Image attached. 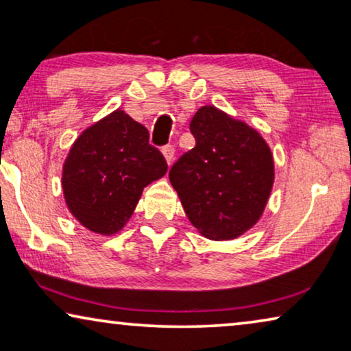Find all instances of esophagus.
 Listing matches in <instances>:
<instances>
[{"mask_svg": "<svg viewBox=\"0 0 351 351\" xmlns=\"http://www.w3.org/2000/svg\"><path fill=\"white\" fill-rule=\"evenodd\" d=\"M162 156H165V160H166V162L167 165H172V160H174V153H176V150H174V145H166V147H162Z\"/></svg>", "mask_w": 351, "mask_h": 351, "instance_id": "34e87169", "label": "esophagus"}]
</instances>
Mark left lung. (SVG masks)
I'll use <instances>...</instances> for the list:
<instances>
[{
    "mask_svg": "<svg viewBox=\"0 0 351 351\" xmlns=\"http://www.w3.org/2000/svg\"><path fill=\"white\" fill-rule=\"evenodd\" d=\"M196 145L169 171L191 225L213 241L237 239L261 220L275 182L273 153L258 131L214 105L190 123Z\"/></svg>",
    "mask_w": 351,
    "mask_h": 351,
    "instance_id": "8db88e82",
    "label": "left lung"
}]
</instances>
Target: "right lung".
I'll return each instance as SVG.
<instances>
[{"label":"right lung","mask_w":351,"mask_h":351,"mask_svg":"<svg viewBox=\"0 0 351 351\" xmlns=\"http://www.w3.org/2000/svg\"><path fill=\"white\" fill-rule=\"evenodd\" d=\"M148 137L145 126L118 108L73 142L62 167V191L70 214L89 232H121L143 189L167 172Z\"/></svg>","instance_id":"1"}]
</instances>
